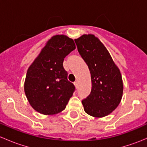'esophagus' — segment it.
<instances>
[{"label":"esophagus","mask_w":147,"mask_h":147,"mask_svg":"<svg viewBox=\"0 0 147 147\" xmlns=\"http://www.w3.org/2000/svg\"><path fill=\"white\" fill-rule=\"evenodd\" d=\"M74 84H75V87H76V88H78V81H75V82H74Z\"/></svg>","instance_id":"1"}]
</instances>
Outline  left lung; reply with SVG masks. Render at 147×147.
Masks as SVG:
<instances>
[{"label":"left lung","mask_w":147,"mask_h":147,"mask_svg":"<svg viewBox=\"0 0 147 147\" xmlns=\"http://www.w3.org/2000/svg\"><path fill=\"white\" fill-rule=\"evenodd\" d=\"M75 42L91 74V92L82 100L84 111L95 117L107 116L121 101L123 92L121 73L108 50L94 35H84Z\"/></svg>","instance_id":"8db88e82"}]
</instances>
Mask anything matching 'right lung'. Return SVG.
<instances>
[{
    "mask_svg": "<svg viewBox=\"0 0 147 147\" xmlns=\"http://www.w3.org/2000/svg\"><path fill=\"white\" fill-rule=\"evenodd\" d=\"M75 49L73 40L55 35L47 42L28 68L25 92L28 102L37 112L55 115L64 110L75 90L67 80L63 67L64 58Z\"/></svg>",
    "mask_w": 147,
    "mask_h": 147,
    "instance_id": "right-lung-1",
    "label": "right lung"
}]
</instances>
